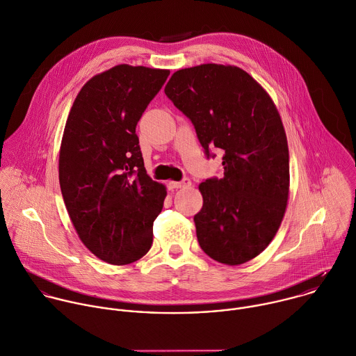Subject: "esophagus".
Masks as SVG:
<instances>
[{
	"label": "esophagus",
	"instance_id": "1",
	"mask_svg": "<svg viewBox=\"0 0 356 356\" xmlns=\"http://www.w3.org/2000/svg\"><path fill=\"white\" fill-rule=\"evenodd\" d=\"M192 185V182H191V179L189 178H184L182 181H178V182H170L168 184V188L170 189H181V188H188V186H191Z\"/></svg>",
	"mask_w": 356,
	"mask_h": 356
}]
</instances>
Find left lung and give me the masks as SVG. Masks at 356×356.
<instances>
[{
	"label": "left lung",
	"mask_w": 356,
	"mask_h": 356,
	"mask_svg": "<svg viewBox=\"0 0 356 356\" xmlns=\"http://www.w3.org/2000/svg\"><path fill=\"white\" fill-rule=\"evenodd\" d=\"M164 92L193 124L207 159L214 147L224 152V177L199 185L200 248L229 266L256 257L280 228L289 189L286 136L273 100L241 68L217 64L177 71Z\"/></svg>",
	"instance_id": "obj_1"
}]
</instances>
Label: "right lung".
Returning a JSON list of instances; mask_svg holds the SVG:
<instances>
[{"label": "right lung", "instance_id": "right-lung-1", "mask_svg": "<svg viewBox=\"0 0 356 356\" xmlns=\"http://www.w3.org/2000/svg\"><path fill=\"white\" fill-rule=\"evenodd\" d=\"M168 75L117 65L81 89L67 120L61 193L81 241L111 264L134 263L153 243L167 192L146 172L136 125Z\"/></svg>", "mask_w": 356, "mask_h": 356}]
</instances>
